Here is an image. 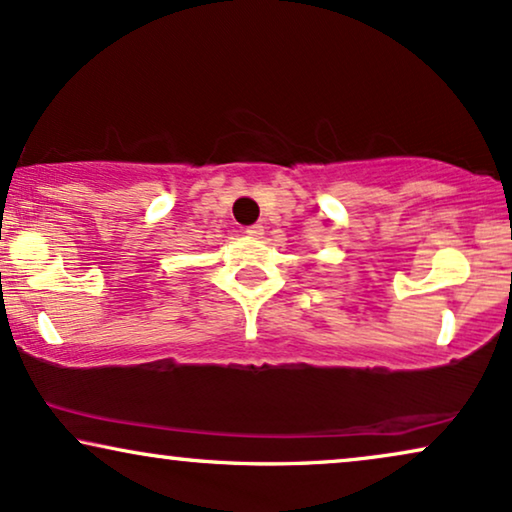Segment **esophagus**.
<instances>
[{
    "mask_svg": "<svg viewBox=\"0 0 512 512\" xmlns=\"http://www.w3.org/2000/svg\"><path fill=\"white\" fill-rule=\"evenodd\" d=\"M244 232H247L249 237H263V225L261 223H254V225H249V228L244 230Z\"/></svg>",
    "mask_w": 512,
    "mask_h": 512,
    "instance_id": "34e87169",
    "label": "esophagus"
}]
</instances>
